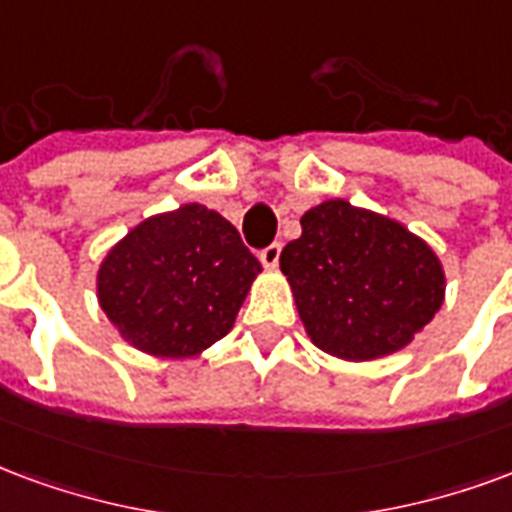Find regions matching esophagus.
<instances>
[{
    "instance_id": "obj_1",
    "label": "esophagus",
    "mask_w": 512,
    "mask_h": 512,
    "mask_svg": "<svg viewBox=\"0 0 512 512\" xmlns=\"http://www.w3.org/2000/svg\"><path fill=\"white\" fill-rule=\"evenodd\" d=\"M279 255H282V246H279V244L266 246V249L260 252V263H263L268 271H274V268L279 266Z\"/></svg>"
}]
</instances>
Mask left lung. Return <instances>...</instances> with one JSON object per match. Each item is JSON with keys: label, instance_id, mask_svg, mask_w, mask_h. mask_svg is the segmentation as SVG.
<instances>
[{"label": "left lung", "instance_id": "1", "mask_svg": "<svg viewBox=\"0 0 512 512\" xmlns=\"http://www.w3.org/2000/svg\"><path fill=\"white\" fill-rule=\"evenodd\" d=\"M279 268L314 347L352 363L404 350L448 287L442 260L418 233L342 198L306 211Z\"/></svg>", "mask_w": 512, "mask_h": 512}]
</instances>
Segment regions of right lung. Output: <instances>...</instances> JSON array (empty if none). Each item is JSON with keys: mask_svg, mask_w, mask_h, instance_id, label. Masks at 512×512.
<instances>
[{"mask_svg": "<svg viewBox=\"0 0 512 512\" xmlns=\"http://www.w3.org/2000/svg\"><path fill=\"white\" fill-rule=\"evenodd\" d=\"M263 268L217 211L184 203L132 227L97 268V304L124 342L195 358L230 333Z\"/></svg>", "mask_w": 512, "mask_h": 512, "instance_id": "obj_1", "label": "right lung"}]
</instances>
